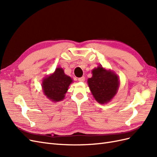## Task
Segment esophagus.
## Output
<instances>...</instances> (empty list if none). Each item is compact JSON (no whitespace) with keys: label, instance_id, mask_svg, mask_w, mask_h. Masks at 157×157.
I'll use <instances>...</instances> for the list:
<instances>
[{"label":"esophagus","instance_id":"esophagus-1","mask_svg":"<svg viewBox=\"0 0 157 157\" xmlns=\"http://www.w3.org/2000/svg\"><path fill=\"white\" fill-rule=\"evenodd\" d=\"M78 81L79 82H84L85 80V77H80L78 78Z\"/></svg>","mask_w":157,"mask_h":157}]
</instances>
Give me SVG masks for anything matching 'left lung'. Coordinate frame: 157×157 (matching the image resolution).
I'll return each instance as SVG.
<instances>
[{
    "label": "left lung",
    "mask_w": 157,
    "mask_h": 157,
    "mask_svg": "<svg viewBox=\"0 0 157 157\" xmlns=\"http://www.w3.org/2000/svg\"><path fill=\"white\" fill-rule=\"evenodd\" d=\"M92 77L88 79V84L95 99L101 104L110 101L115 96L119 87L118 76L101 65L92 70Z\"/></svg>",
    "instance_id": "8db88e82"
}]
</instances>
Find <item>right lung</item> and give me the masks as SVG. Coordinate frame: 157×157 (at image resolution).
I'll use <instances>...</instances> for the list:
<instances>
[{
    "instance_id": "add662e5",
    "label": "right lung",
    "mask_w": 157,
    "mask_h": 157,
    "mask_svg": "<svg viewBox=\"0 0 157 157\" xmlns=\"http://www.w3.org/2000/svg\"><path fill=\"white\" fill-rule=\"evenodd\" d=\"M73 80L64 73L62 68L58 67L53 74L43 79L42 89L45 96L51 101L58 102L63 100Z\"/></svg>"
}]
</instances>
